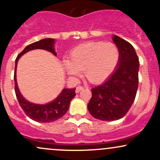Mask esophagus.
I'll use <instances>...</instances> for the list:
<instances>
[{
	"label": "esophagus",
	"instance_id": "34e87169",
	"mask_svg": "<svg viewBox=\"0 0 160 160\" xmlns=\"http://www.w3.org/2000/svg\"><path fill=\"white\" fill-rule=\"evenodd\" d=\"M83 89V87H82V86H78V87H77V89H76V93H79V92L81 91Z\"/></svg>",
	"mask_w": 160,
	"mask_h": 160
}]
</instances>
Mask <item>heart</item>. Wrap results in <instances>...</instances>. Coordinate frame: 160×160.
<instances>
[{
  "instance_id": "obj_1",
  "label": "heart",
  "mask_w": 160,
  "mask_h": 160,
  "mask_svg": "<svg viewBox=\"0 0 160 160\" xmlns=\"http://www.w3.org/2000/svg\"><path fill=\"white\" fill-rule=\"evenodd\" d=\"M119 60L120 50L117 45L110 42L92 41L76 47L64 66L70 75L77 76L83 70L89 81L97 83L112 73Z\"/></svg>"
}]
</instances>
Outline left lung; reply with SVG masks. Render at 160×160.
I'll return each mask as SVG.
<instances>
[{"mask_svg":"<svg viewBox=\"0 0 160 160\" xmlns=\"http://www.w3.org/2000/svg\"><path fill=\"white\" fill-rule=\"evenodd\" d=\"M112 40L120 50L117 68L107 81L92 88L87 105L92 117L100 120L123 117L133 103L139 84V58L133 47L117 35Z\"/></svg>","mask_w":160,"mask_h":160,"instance_id":"8db88e82","label":"left lung"}]
</instances>
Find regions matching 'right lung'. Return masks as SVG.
<instances>
[{
    "label": "right lung",
    "mask_w": 160,
    "mask_h": 160,
    "mask_svg": "<svg viewBox=\"0 0 160 160\" xmlns=\"http://www.w3.org/2000/svg\"><path fill=\"white\" fill-rule=\"evenodd\" d=\"M53 43L54 39L52 38H46L40 41H37L35 43L29 44L23 49L22 52L18 54L15 60V70H14V89L16 97L18 98V102L21 107L23 112L26 113L28 117H29L31 120L37 121L39 122H53L58 119L61 118L63 116L66 114L70 107V102L72 99L76 96V89H63L58 98L55 99L53 101L49 102L45 105H39L34 104L27 101L21 96L18 87L16 79V68L18 61L19 58L27 52L34 49H43L51 52L54 55L55 53L53 49Z\"/></svg>",
    "instance_id": "1"
}]
</instances>
